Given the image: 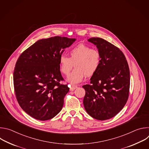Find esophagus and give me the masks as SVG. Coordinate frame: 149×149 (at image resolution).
<instances>
[{
  "label": "esophagus",
  "instance_id": "esophagus-1",
  "mask_svg": "<svg viewBox=\"0 0 149 149\" xmlns=\"http://www.w3.org/2000/svg\"><path fill=\"white\" fill-rule=\"evenodd\" d=\"M77 88V86H75V85H71L70 86V91H74L75 89H76Z\"/></svg>",
  "mask_w": 149,
  "mask_h": 149
}]
</instances>
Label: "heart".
<instances>
[{
  "mask_svg": "<svg viewBox=\"0 0 149 149\" xmlns=\"http://www.w3.org/2000/svg\"><path fill=\"white\" fill-rule=\"evenodd\" d=\"M69 57L62 55L59 63L61 72L68 75L74 65L75 68L68 77L67 80L72 84L81 82L84 76L91 77L98 70L101 63L100 51L91 47L79 44L68 52Z\"/></svg>",
  "mask_w": 149,
  "mask_h": 149,
  "instance_id": "b5f03b06",
  "label": "heart"
}]
</instances>
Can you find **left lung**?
Here are the masks:
<instances>
[{"label":"left lung","mask_w":149,"mask_h":149,"mask_svg":"<svg viewBox=\"0 0 149 149\" xmlns=\"http://www.w3.org/2000/svg\"><path fill=\"white\" fill-rule=\"evenodd\" d=\"M88 41L96 45L101 54V63L91 77L83 100L87 113L98 120L110 119L124 107L129 95L130 70L123 52L100 38Z\"/></svg>","instance_id":"8db88e82"}]
</instances>
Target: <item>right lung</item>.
Wrapping results in <instances>:
<instances>
[{
    "label": "right lung",
    "mask_w": 149,
    "mask_h": 149,
    "mask_svg": "<svg viewBox=\"0 0 149 149\" xmlns=\"http://www.w3.org/2000/svg\"><path fill=\"white\" fill-rule=\"evenodd\" d=\"M76 39L54 36L38 40L17 59L13 71L14 90L17 101L32 117L45 121L56 116L69 91L59 68L62 50Z\"/></svg>",
    "instance_id": "add662e5"
}]
</instances>
